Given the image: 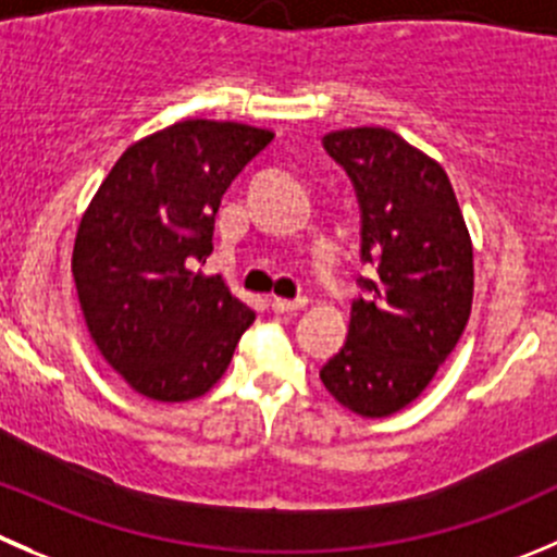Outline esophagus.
<instances>
[{
	"label": "esophagus",
	"mask_w": 557,
	"mask_h": 557,
	"mask_svg": "<svg viewBox=\"0 0 557 557\" xmlns=\"http://www.w3.org/2000/svg\"><path fill=\"white\" fill-rule=\"evenodd\" d=\"M307 307V299H280L274 296L272 299V310L280 312V315H288V312H299Z\"/></svg>",
	"instance_id": "obj_1"
}]
</instances>
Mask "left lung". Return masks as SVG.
Listing matches in <instances>:
<instances>
[{
    "mask_svg": "<svg viewBox=\"0 0 557 557\" xmlns=\"http://www.w3.org/2000/svg\"><path fill=\"white\" fill-rule=\"evenodd\" d=\"M361 207L364 299L350 305L348 339L323 364L326 392L381 419L413 403L466 332L473 305V245L438 160L394 129L323 135Z\"/></svg>",
    "mask_w": 557,
    "mask_h": 557,
    "instance_id": "left-lung-1",
    "label": "left lung"
}]
</instances>
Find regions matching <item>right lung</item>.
I'll return each instance as SVG.
<instances>
[{"label": "right lung", "instance_id": "obj_1", "mask_svg": "<svg viewBox=\"0 0 557 557\" xmlns=\"http://www.w3.org/2000/svg\"><path fill=\"white\" fill-rule=\"evenodd\" d=\"M272 129L185 119L124 149L75 231L73 280L86 329L133 392L158 403L207 394L256 312L220 274L214 214Z\"/></svg>", "mask_w": 557, "mask_h": 557}]
</instances>
